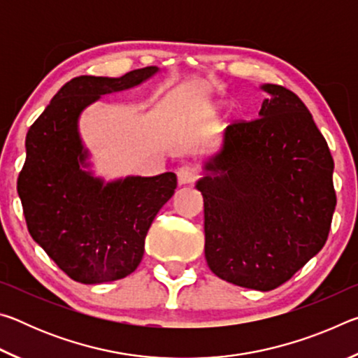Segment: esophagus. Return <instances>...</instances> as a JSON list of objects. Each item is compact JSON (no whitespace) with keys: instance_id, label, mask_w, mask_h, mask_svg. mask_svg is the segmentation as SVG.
Instances as JSON below:
<instances>
[{"instance_id":"obj_1","label":"esophagus","mask_w":358,"mask_h":358,"mask_svg":"<svg viewBox=\"0 0 358 358\" xmlns=\"http://www.w3.org/2000/svg\"><path fill=\"white\" fill-rule=\"evenodd\" d=\"M177 177H178V185H191L194 180L197 178V172L192 166H181L177 169Z\"/></svg>"}]
</instances>
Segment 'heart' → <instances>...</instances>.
I'll return each mask as SVG.
<instances>
[{
    "mask_svg": "<svg viewBox=\"0 0 358 358\" xmlns=\"http://www.w3.org/2000/svg\"><path fill=\"white\" fill-rule=\"evenodd\" d=\"M220 110H221V104H220V102H215V104L208 106V112H210L211 115H216Z\"/></svg>",
    "mask_w": 358,
    "mask_h": 358,
    "instance_id": "1",
    "label": "heart"
}]
</instances>
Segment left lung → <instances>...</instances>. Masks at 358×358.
Wrapping results in <instances>:
<instances>
[{
	"label": "left lung",
	"mask_w": 358,
	"mask_h": 358,
	"mask_svg": "<svg viewBox=\"0 0 358 358\" xmlns=\"http://www.w3.org/2000/svg\"><path fill=\"white\" fill-rule=\"evenodd\" d=\"M259 88L268 94L259 118L224 131L196 189L210 270L266 292L322 250L336 196L333 157L308 107L280 85Z\"/></svg>",
	"instance_id": "left-lung-1"
}]
</instances>
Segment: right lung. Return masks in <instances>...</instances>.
Instances as JSON below:
<instances>
[{
	"instance_id": "add662e5",
	"label": "right lung",
	"mask_w": 358,
	"mask_h": 358,
	"mask_svg": "<svg viewBox=\"0 0 358 358\" xmlns=\"http://www.w3.org/2000/svg\"><path fill=\"white\" fill-rule=\"evenodd\" d=\"M157 72V66H148L121 77L72 78L27 134L17 191L29 235L77 282L131 275L143 257L151 222L177 187L173 172L96 177L78 129L85 108L104 94L141 87Z\"/></svg>"
}]
</instances>
